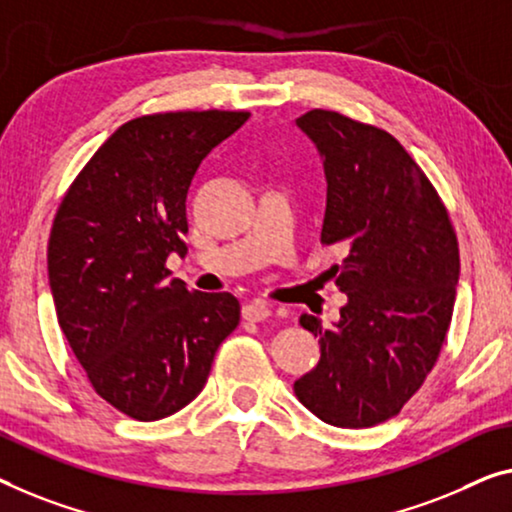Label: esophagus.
I'll return each mask as SVG.
<instances>
[{
	"label": "esophagus",
	"instance_id": "esophagus-1",
	"mask_svg": "<svg viewBox=\"0 0 512 512\" xmlns=\"http://www.w3.org/2000/svg\"><path fill=\"white\" fill-rule=\"evenodd\" d=\"M241 312H243V319H248V322H264V319H269L271 308L264 301H253L243 305Z\"/></svg>",
	"mask_w": 512,
	"mask_h": 512
}]
</instances>
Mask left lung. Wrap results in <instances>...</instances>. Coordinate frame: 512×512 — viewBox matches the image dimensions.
Returning <instances> with one entry per match:
<instances>
[{
	"mask_svg": "<svg viewBox=\"0 0 512 512\" xmlns=\"http://www.w3.org/2000/svg\"><path fill=\"white\" fill-rule=\"evenodd\" d=\"M296 126L324 160V246L347 294L340 322L301 315L322 356L294 381L296 398L335 427H372L398 416L437 363L451 326L460 248L441 197L391 133L333 110Z\"/></svg>",
	"mask_w": 512,
	"mask_h": 512,
	"instance_id": "obj_1",
	"label": "left lung"
}]
</instances>
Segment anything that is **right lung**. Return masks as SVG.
I'll return each instance as SVG.
<instances>
[{"label": "right lung", "mask_w": 512, "mask_h": 512, "mask_svg": "<svg viewBox=\"0 0 512 512\" xmlns=\"http://www.w3.org/2000/svg\"><path fill=\"white\" fill-rule=\"evenodd\" d=\"M250 112L144 114L119 126L61 200L48 278L61 331L101 398L135 421L193 402L239 326L230 292H188L165 262L186 255V195L209 151Z\"/></svg>", "instance_id": "obj_1"}]
</instances>
